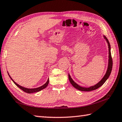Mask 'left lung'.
Returning a JSON list of instances; mask_svg holds the SVG:
<instances>
[{
	"label": "left lung",
	"instance_id": "8db88e82",
	"mask_svg": "<svg viewBox=\"0 0 122 122\" xmlns=\"http://www.w3.org/2000/svg\"><path fill=\"white\" fill-rule=\"evenodd\" d=\"M104 38L105 39L106 41V42L108 44V67L107 70L106 71V73L105 74L104 76L102 77V79L100 80V81L97 83V84L94 85L93 86H91L89 87V88H86V87H82L80 86L79 85H78L77 83L73 81V80L72 79V77L70 76V75L68 74V79L70 80V82L71 83V84L77 90H79L80 91H90L92 90H95L96 89H97L98 88H99L103 84H104V83L106 81V80L108 79V78L109 77L110 74H111L112 70V55L111 52V45L109 42L108 40L107 39V38L105 36H104Z\"/></svg>",
	"mask_w": 122,
	"mask_h": 122
}]
</instances>
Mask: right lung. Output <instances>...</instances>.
I'll use <instances>...</instances> for the list:
<instances>
[{"label": "right lung", "instance_id": "add662e5", "mask_svg": "<svg viewBox=\"0 0 122 122\" xmlns=\"http://www.w3.org/2000/svg\"><path fill=\"white\" fill-rule=\"evenodd\" d=\"M7 73H8V72H7ZM8 75H9V76L10 77L11 80H12V81H13L14 83L16 86H17L18 87V88L21 89L22 90L24 91L25 92L27 93H34V92H39V91H41V90H43V89H45V88H46V87L48 85V84H49V79H48V80H47V81L46 82V83L45 84H43V86H40V87H38V88H36L29 89V88H25V87H23V86H20L19 84H18L16 83L14 81V80L12 79V78H11V77H10V74H9L8 73Z\"/></svg>", "mask_w": 122, "mask_h": 122}]
</instances>
